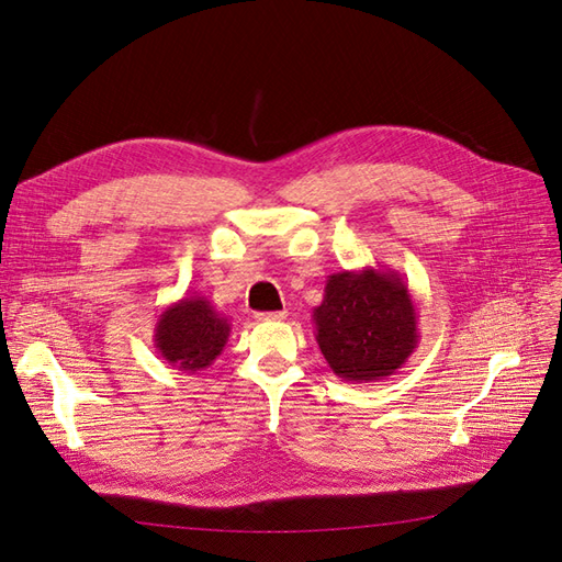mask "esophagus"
<instances>
[{
  "instance_id": "obj_1",
  "label": "esophagus",
  "mask_w": 562,
  "mask_h": 562,
  "mask_svg": "<svg viewBox=\"0 0 562 562\" xmlns=\"http://www.w3.org/2000/svg\"><path fill=\"white\" fill-rule=\"evenodd\" d=\"M288 316V312H260L255 314V318L258 321H283Z\"/></svg>"
}]
</instances>
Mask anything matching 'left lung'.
I'll use <instances>...</instances> for the list:
<instances>
[{
    "label": "left lung",
    "mask_w": 562,
    "mask_h": 562,
    "mask_svg": "<svg viewBox=\"0 0 562 562\" xmlns=\"http://www.w3.org/2000/svg\"><path fill=\"white\" fill-rule=\"evenodd\" d=\"M316 342L337 378L378 382L417 349V310L398 271H337L312 312Z\"/></svg>",
    "instance_id": "8db88e82"
}]
</instances>
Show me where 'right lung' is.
<instances>
[{"label":"right lung","mask_w":562,"mask_h":562,"mask_svg":"<svg viewBox=\"0 0 562 562\" xmlns=\"http://www.w3.org/2000/svg\"><path fill=\"white\" fill-rule=\"evenodd\" d=\"M229 333V318L209 297L184 295L159 314L151 339L168 366L194 375L223 353Z\"/></svg>","instance_id":"obj_1"}]
</instances>
